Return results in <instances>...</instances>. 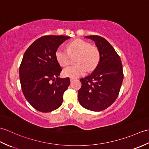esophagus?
<instances>
[{
  "mask_svg": "<svg viewBox=\"0 0 149 149\" xmlns=\"http://www.w3.org/2000/svg\"><path fill=\"white\" fill-rule=\"evenodd\" d=\"M74 80V78H70V82H73V81Z\"/></svg>",
  "mask_w": 149,
  "mask_h": 149,
  "instance_id": "esophagus-1",
  "label": "esophagus"
}]
</instances>
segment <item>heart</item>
Here are the masks:
<instances>
[{"label":"heart","mask_w":149,"mask_h":149,"mask_svg":"<svg viewBox=\"0 0 149 149\" xmlns=\"http://www.w3.org/2000/svg\"><path fill=\"white\" fill-rule=\"evenodd\" d=\"M70 56H77L75 63L64 68L63 74L65 77H79L84 75L87 70L93 71L98 66L101 54L98 47L93 46L87 41L75 39L67 44V49L60 47L55 52V57L61 66H67L70 62Z\"/></svg>","instance_id":"1"}]
</instances>
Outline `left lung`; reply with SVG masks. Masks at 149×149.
Returning a JSON list of instances; mask_svg holds the SVG:
<instances>
[{"label": "left lung", "instance_id": "1", "mask_svg": "<svg viewBox=\"0 0 149 149\" xmlns=\"http://www.w3.org/2000/svg\"><path fill=\"white\" fill-rule=\"evenodd\" d=\"M85 38L95 41L101 58L93 73L80 79L82 86L78 91V100L84 108L99 112L108 108L118 96L124 78L123 65L119 54L104 38Z\"/></svg>", "mask_w": 149, "mask_h": 149}]
</instances>
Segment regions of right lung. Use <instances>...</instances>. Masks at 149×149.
<instances>
[{
	"mask_svg": "<svg viewBox=\"0 0 149 149\" xmlns=\"http://www.w3.org/2000/svg\"><path fill=\"white\" fill-rule=\"evenodd\" d=\"M65 36H42L30 45L19 67L22 91L30 104L38 111L49 112L63 102V95L70 85V79L58 77L62 69L55 52L65 40Z\"/></svg>",
	"mask_w": 149,
	"mask_h": 149,
	"instance_id": "add662e5",
	"label": "right lung"
}]
</instances>
